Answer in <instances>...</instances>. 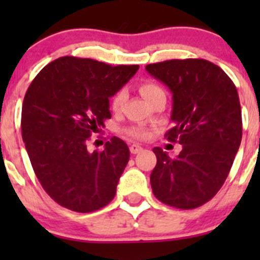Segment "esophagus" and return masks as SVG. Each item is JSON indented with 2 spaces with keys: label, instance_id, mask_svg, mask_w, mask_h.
Instances as JSON below:
<instances>
[{
  "label": "esophagus",
  "instance_id": "1",
  "mask_svg": "<svg viewBox=\"0 0 260 260\" xmlns=\"http://www.w3.org/2000/svg\"><path fill=\"white\" fill-rule=\"evenodd\" d=\"M142 147L141 146H138V145H132L129 147V151H131V153H133V154H136V153H140L141 151H142Z\"/></svg>",
  "mask_w": 260,
  "mask_h": 260
}]
</instances>
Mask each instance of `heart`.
<instances>
[{
    "label": "heart",
    "instance_id": "1",
    "mask_svg": "<svg viewBox=\"0 0 260 260\" xmlns=\"http://www.w3.org/2000/svg\"><path fill=\"white\" fill-rule=\"evenodd\" d=\"M138 89H140V93L142 94L143 98H145L147 102H151L154 96H157L158 94L164 93V90H162L161 86L151 80L142 81V83L140 84V86H138ZM125 101H127V93H125V90H123V89L122 90H118L111 101L112 111L113 112L122 111ZM129 135L132 136V137L138 138V140H143V138L147 137V133L145 132V131H141V129L131 131Z\"/></svg>",
    "mask_w": 260,
    "mask_h": 260
}]
</instances>
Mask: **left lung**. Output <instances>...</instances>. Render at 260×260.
Segmentation results:
<instances>
[{"mask_svg": "<svg viewBox=\"0 0 260 260\" xmlns=\"http://www.w3.org/2000/svg\"><path fill=\"white\" fill-rule=\"evenodd\" d=\"M146 70L171 90L175 125L165 137L182 145L176 158L153 148V195L177 209L199 208L224 185L242 142L237 88L221 68L204 59L166 60Z\"/></svg>", "mask_w": 260, "mask_h": 260, "instance_id": "obj_1", "label": "left lung"}]
</instances>
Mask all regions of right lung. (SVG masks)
Listing matches in <instances>:
<instances>
[{
	"label": "right lung",
	"mask_w": 260,
	"mask_h": 260,
	"mask_svg": "<svg viewBox=\"0 0 260 260\" xmlns=\"http://www.w3.org/2000/svg\"><path fill=\"white\" fill-rule=\"evenodd\" d=\"M138 68L62 56L28 86L21 114L22 140L41 186L62 208L91 212L113 200L129 148L113 137L103 151L91 153L86 142L111 118L109 98Z\"/></svg>",
	"instance_id": "1"
}]
</instances>
